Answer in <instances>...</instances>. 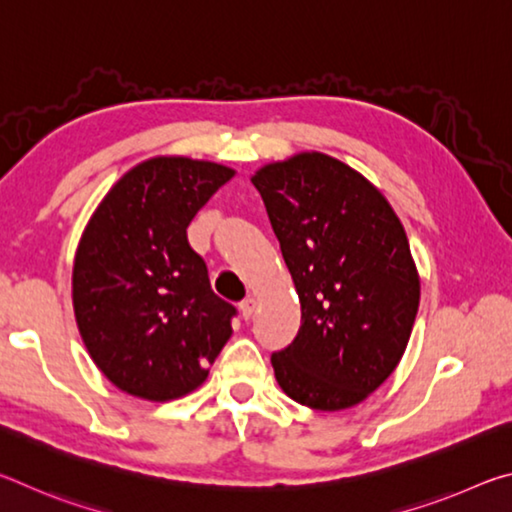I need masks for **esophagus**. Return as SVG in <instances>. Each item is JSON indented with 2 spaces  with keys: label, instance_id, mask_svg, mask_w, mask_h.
I'll list each match as a JSON object with an SVG mask.
<instances>
[{
  "label": "esophagus",
  "instance_id": "1",
  "mask_svg": "<svg viewBox=\"0 0 512 512\" xmlns=\"http://www.w3.org/2000/svg\"><path fill=\"white\" fill-rule=\"evenodd\" d=\"M239 309H241V316H244L246 320L255 314V309H257V298H253V296H248L244 302H241L239 305Z\"/></svg>",
  "mask_w": 512,
  "mask_h": 512
}]
</instances>
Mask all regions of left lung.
<instances>
[{"mask_svg": "<svg viewBox=\"0 0 512 512\" xmlns=\"http://www.w3.org/2000/svg\"><path fill=\"white\" fill-rule=\"evenodd\" d=\"M300 300V329L271 357L291 400L361 404L393 375L420 305L404 225L366 176L320 151L253 173Z\"/></svg>", "mask_w": 512, "mask_h": 512, "instance_id": "8db88e82", "label": "left lung"}]
</instances>
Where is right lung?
<instances>
[{"label":"right lung","instance_id":"obj_1","mask_svg":"<svg viewBox=\"0 0 512 512\" xmlns=\"http://www.w3.org/2000/svg\"><path fill=\"white\" fill-rule=\"evenodd\" d=\"M235 173L185 155L149 158L110 187L85 225L74 316L94 366L119 391L151 402L185 397L232 336L235 307L214 296L187 225Z\"/></svg>","mask_w":512,"mask_h":512}]
</instances>
